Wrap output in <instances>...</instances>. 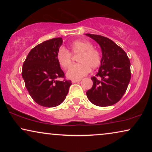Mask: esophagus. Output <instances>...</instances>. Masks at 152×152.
<instances>
[{
  "instance_id": "1",
  "label": "esophagus",
  "mask_w": 152,
  "mask_h": 152,
  "mask_svg": "<svg viewBox=\"0 0 152 152\" xmlns=\"http://www.w3.org/2000/svg\"><path fill=\"white\" fill-rule=\"evenodd\" d=\"M81 80H72V83H77L80 82Z\"/></svg>"
}]
</instances>
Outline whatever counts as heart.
Masks as SVG:
<instances>
[{
    "instance_id": "b5f03b06",
    "label": "heart",
    "mask_w": 152,
    "mask_h": 152,
    "mask_svg": "<svg viewBox=\"0 0 152 152\" xmlns=\"http://www.w3.org/2000/svg\"><path fill=\"white\" fill-rule=\"evenodd\" d=\"M70 53L79 55L77 65H72L66 72V77L73 80H80L86 75L90 69L94 70L100 65V54L93 48L91 42L84 40L72 41L68 45ZM67 50L61 48L57 52V58L59 65L63 68H67L71 64V54Z\"/></svg>"
}]
</instances>
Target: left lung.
Listing matches in <instances>:
<instances>
[{"label":"left lung","mask_w":152,"mask_h":152,"mask_svg":"<svg viewBox=\"0 0 152 152\" xmlns=\"http://www.w3.org/2000/svg\"><path fill=\"white\" fill-rule=\"evenodd\" d=\"M99 45L101 64L97 77H92L93 87L86 92L88 99L98 107L117 103L125 93L131 79L130 61L125 52L111 39L100 35L86 34Z\"/></svg>","instance_id":"obj_1"}]
</instances>
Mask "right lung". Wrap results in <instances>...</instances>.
Listing matches in <instances>:
<instances>
[{
    "mask_svg": "<svg viewBox=\"0 0 152 152\" xmlns=\"http://www.w3.org/2000/svg\"><path fill=\"white\" fill-rule=\"evenodd\" d=\"M62 43L61 38L43 41L31 50L23 65L22 77L27 90L42 107L61 104L72 84L70 80H58L64 77L57 58Z\"/></svg>",
    "mask_w": 152,
    "mask_h": 152,
    "instance_id": "add662e5",
    "label": "right lung"
}]
</instances>
